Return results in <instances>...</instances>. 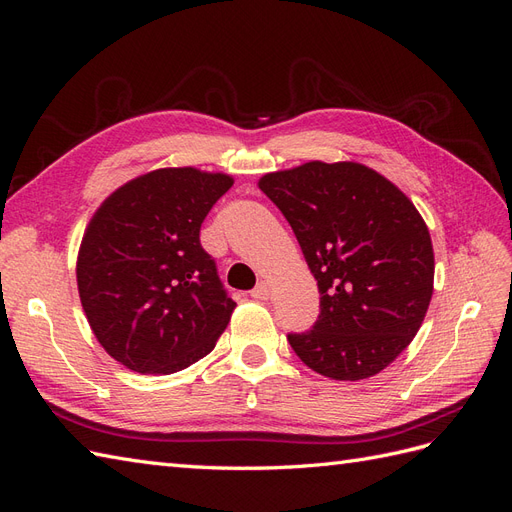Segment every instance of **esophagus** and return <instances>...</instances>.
Returning <instances> with one entry per match:
<instances>
[{"mask_svg": "<svg viewBox=\"0 0 512 512\" xmlns=\"http://www.w3.org/2000/svg\"><path fill=\"white\" fill-rule=\"evenodd\" d=\"M269 294H271V288H269V284H265V282H260V284L252 290V297L258 299V301H267Z\"/></svg>", "mask_w": 512, "mask_h": 512, "instance_id": "obj_1", "label": "esophagus"}]
</instances>
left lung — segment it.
I'll return each mask as SVG.
<instances>
[{
  "mask_svg": "<svg viewBox=\"0 0 512 512\" xmlns=\"http://www.w3.org/2000/svg\"><path fill=\"white\" fill-rule=\"evenodd\" d=\"M292 226L320 292V316L288 333L299 359L333 380L376 376L421 329L433 247L410 198L356 162H307L258 181Z\"/></svg>",
  "mask_w": 512,
  "mask_h": 512,
  "instance_id": "8db88e82",
  "label": "left lung"
}]
</instances>
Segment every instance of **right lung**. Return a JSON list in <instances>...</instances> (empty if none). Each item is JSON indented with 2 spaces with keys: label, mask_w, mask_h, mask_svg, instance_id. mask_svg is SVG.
Masks as SVG:
<instances>
[{
  "label": "right lung",
  "mask_w": 512,
  "mask_h": 512,
  "mask_svg": "<svg viewBox=\"0 0 512 512\" xmlns=\"http://www.w3.org/2000/svg\"><path fill=\"white\" fill-rule=\"evenodd\" d=\"M232 183L192 166L160 168L94 213L76 282L91 331L121 365L175 374L215 348L237 303L200 245V224Z\"/></svg>",
  "instance_id": "right-lung-1"
}]
</instances>
